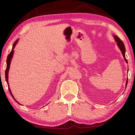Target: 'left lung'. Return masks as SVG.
Listing matches in <instances>:
<instances>
[{"mask_svg": "<svg viewBox=\"0 0 135 135\" xmlns=\"http://www.w3.org/2000/svg\"><path fill=\"white\" fill-rule=\"evenodd\" d=\"M114 37L115 39V40L116 42L117 43V45L118 47L120 48V51H121V53H122L123 56L124 57V59L126 62L127 63V60L126 59V57H125V52H126V48H125V46H124V44H123V42H122V41L121 40V39L119 38V37L117 36V35H114ZM127 71H129V70H127ZM127 82H128V79H127L126 81V87H127Z\"/></svg>", "mask_w": 135, "mask_h": 135, "instance_id": "left-lung-1", "label": "left lung"}]
</instances>
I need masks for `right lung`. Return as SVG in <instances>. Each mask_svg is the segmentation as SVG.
Listing matches in <instances>:
<instances>
[{
    "label": "right lung",
    "mask_w": 135,
    "mask_h": 135,
    "mask_svg": "<svg viewBox=\"0 0 135 135\" xmlns=\"http://www.w3.org/2000/svg\"><path fill=\"white\" fill-rule=\"evenodd\" d=\"M19 39H18L17 41H15V42L13 44V46H12V50L11 52L9 54V55L7 57V60H6V69L5 70V79H6V83L8 84V90H9V91L11 95V96L12 97V98L14 99V100L17 102L18 104L20 105H21L20 103H19L16 100V99L14 98V96H13V94H12V92L11 91V89H10V87H9V83H8V72H9V68H10V65H11V60L12 58L13 57V55H14V49L15 46H16L17 44L18 43V42Z\"/></svg>",
    "instance_id": "1"
}]
</instances>
